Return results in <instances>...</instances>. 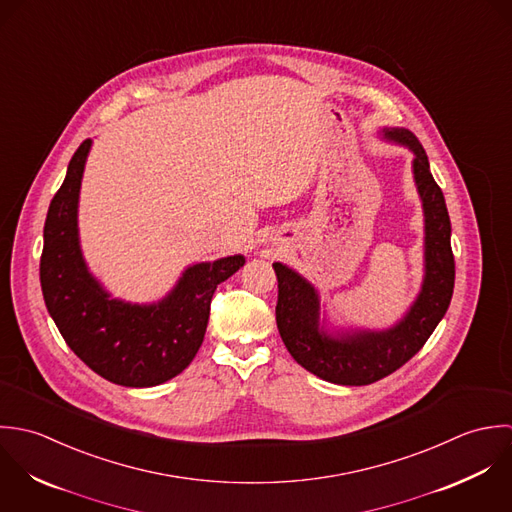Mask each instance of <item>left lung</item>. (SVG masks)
Returning <instances> with one entry per match:
<instances>
[{
	"label": "left lung",
	"instance_id": "1",
	"mask_svg": "<svg viewBox=\"0 0 512 512\" xmlns=\"http://www.w3.org/2000/svg\"><path fill=\"white\" fill-rule=\"evenodd\" d=\"M378 138L413 154L411 176L423 211V279L406 312L386 328L336 324L307 277L273 263L277 328L287 350L310 374L338 386H368L404 366L445 316L455 285L451 221L423 146L400 126H382Z\"/></svg>",
	"mask_w": 512,
	"mask_h": 512
}]
</instances>
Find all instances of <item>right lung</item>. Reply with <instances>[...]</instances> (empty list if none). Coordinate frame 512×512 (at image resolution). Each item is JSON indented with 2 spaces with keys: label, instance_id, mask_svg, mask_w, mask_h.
Here are the masks:
<instances>
[{
  "label": "right lung",
  "instance_id": "add662e5",
  "mask_svg": "<svg viewBox=\"0 0 512 512\" xmlns=\"http://www.w3.org/2000/svg\"><path fill=\"white\" fill-rule=\"evenodd\" d=\"M93 140L73 154L51 200L41 255V291L69 348L104 380L126 388L160 386L182 374L204 342L211 297L245 265V255L188 265L158 301L130 303L89 269L79 235L81 184Z\"/></svg>",
  "mask_w": 512,
  "mask_h": 512
}]
</instances>
